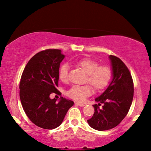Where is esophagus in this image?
Listing matches in <instances>:
<instances>
[{
    "label": "esophagus",
    "instance_id": "34e87169",
    "mask_svg": "<svg viewBox=\"0 0 151 151\" xmlns=\"http://www.w3.org/2000/svg\"><path fill=\"white\" fill-rule=\"evenodd\" d=\"M75 104L76 105H78V106H81V107H83V106H84L85 105L83 104H82V103H79V102H75Z\"/></svg>",
    "mask_w": 151,
    "mask_h": 151
}]
</instances>
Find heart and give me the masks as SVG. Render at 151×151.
<instances>
[{
	"instance_id": "1",
	"label": "heart",
	"mask_w": 151,
	"mask_h": 151,
	"mask_svg": "<svg viewBox=\"0 0 151 151\" xmlns=\"http://www.w3.org/2000/svg\"><path fill=\"white\" fill-rule=\"evenodd\" d=\"M76 63L87 73L86 81L96 90H102L107 86L112 76V71L109 67L98 66L96 61L88 58L80 59ZM68 71L69 65L67 63L61 65L59 68V77L63 82L68 81ZM92 92L93 90L90 85H76L68 90V96L78 102H83L88 96L92 94Z\"/></svg>"
}]
</instances>
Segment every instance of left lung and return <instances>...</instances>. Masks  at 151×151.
I'll use <instances>...</instances> for the list:
<instances>
[{
	"label": "left lung",
	"instance_id": "1",
	"mask_svg": "<svg viewBox=\"0 0 151 151\" xmlns=\"http://www.w3.org/2000/svg\"><path fill=\"white\" fill-rule=\"evenodd\" d=\"M112 79L108 87L95 99L102 109L93 105L94 114L88 120L93 129L102 131L116 127L129 111L134 96V85L129 70L123 61L117 57L110 55Z\"/></svg>",
	"mask_w": 151,
	"mask_h": 151
}]
</instances>
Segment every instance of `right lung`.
<instances>
[{"label":"right lung","mask_w":151,"mask_h":151,"mask_svg":"<svg viewBox=\"0 0 151 151\" xmlns=\"http://www.w3.org/2000/svg\"><path fill=\"white\" fill-rule=\"evenodd\" d=\"M59 49H47L35 54L24 69L20 81V99L32 122L44 129L60 126L73 102L61 97L58 103L51 93L61 94L58 86L60 63L65 58Z\"/></svg>","instance_id":"1"}]
</instances>
